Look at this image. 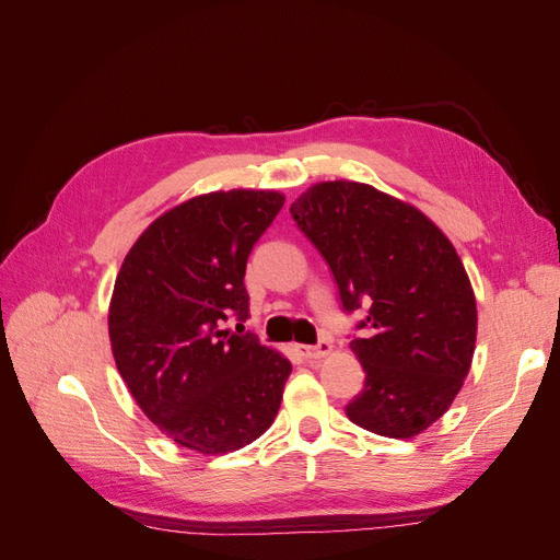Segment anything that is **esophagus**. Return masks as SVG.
I'll return each instance as SVG.
<instances>
[{
	"mask_svg": "<svg viewBox=\"0 0 560 560\" xmlns=\"http://www.w3.org/2000/svg\"><path fill=\"white\" fill-rule=\"evenodd\" d=\"M296 352L306 360H319V358H325V354L331 352V343L329 341H317L315 346H296Z\"/></svg>",
	"mask_w": 560,
	"mask_h": 560,
	"instance_id": "34e87169",
	"label": "esophagus"
}]
</instances>
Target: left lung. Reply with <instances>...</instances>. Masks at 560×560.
I'll list each match as a JSON object with an SVG mask.
<instances>
[{"instance_id":"obj_1","label":"left lung","mask_w":560,"mask_h":560,"mask_svg":"<svg viewBox=\"0 0 560 560\" xmlns=\"http://www.w3.org/2000/svg\"><path fill=\"white\" fill-rule=\"evenodd\" d=\"M325 257L364 387L346 406L369 432L409 439L442 418L471 364L477 301L455 247L430 219L360 182H322L290 208Z\"/></svg>"}]
</instances>
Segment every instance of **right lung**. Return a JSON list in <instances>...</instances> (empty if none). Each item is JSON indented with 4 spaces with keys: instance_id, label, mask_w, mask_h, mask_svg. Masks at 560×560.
<instances>
[{
    "instance_id": "obj_1",
    "label": "right lung",
    "mask_w": 560,
    "mask_h": 560,
    "mask_svg": "<svg viewBox=\"0 0 560 560\" xmlns=\"http://www.w3.org/2000/svg\"><path fill=\"white\" fill-rule=\"evenodd\" d=\"M282 202L245 189L186 200L140 235L118 270L109 306L118 374L179 446L238 451L278 416L292 364L249 331L222 327L249 317L247 259Z\"/></svg>"
}]
</instances>
